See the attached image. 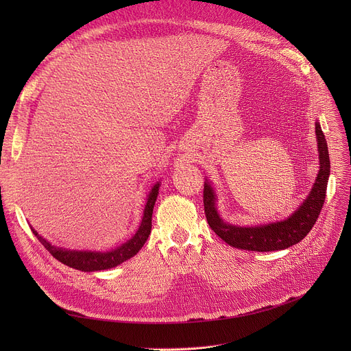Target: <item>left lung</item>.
Here are the masks:
<instances>
[{
  "label": "left lung",
  "mask_w": 351,
  "mask_h": 351,
  "mask_svg": "<svg viewBox=\"0 0 351 351\" xmlns=\"http://www.w3.org/2000/svg\"><path fill=\"white\" fill-rule=\"evenodd\" d=\"M316 135L319 146L320 171L308 196L304 199V202L296 212L291 213L287 219L280 220V222H273L261 226L242 228L229 225L223 222L222 217L217 213L216 195L206 179L204 189V205L210 229L228 245L237 249L253 252L283 250L303 241V237L307 236L311 228L315 226L320 210L324 205L327 182L330 175L327 142L319 122H316Z\"/></svg>",
  "instance_id": "obj_1"
}]
</instances>
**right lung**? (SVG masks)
Returning <instances> with one entry per match:
<instances>
[{
	"mask_svg": "<svg viewBox=\"0 0 351 351\" xmlns=\"http://www.w3.org/2000/svg\"><path fill=\"white\" fill-rule=\"evenodd\" d=\"M159 193V182L152 188L151 193L147 195L146 199V205L143 210V217L139 229L136 233L132 236V239L123 245H121L117 249H112L110 252H88V250H66L62 247H55L49 242H47L44 237H41L36 230H32V233L36 236V239L44 245V247L55 257V259L60 261L61 263L77 269L81 271H98V270H105L115 267L125 261L131 259L134 257L145 245L147 241V237L151 234L152 229V213H154V206L155 202Z\"/></svg>",
	"mask_w": 351,
	"mask_h": 351,
	"instance_id": "1",
	"label": "right lung"
}]
</instances>
